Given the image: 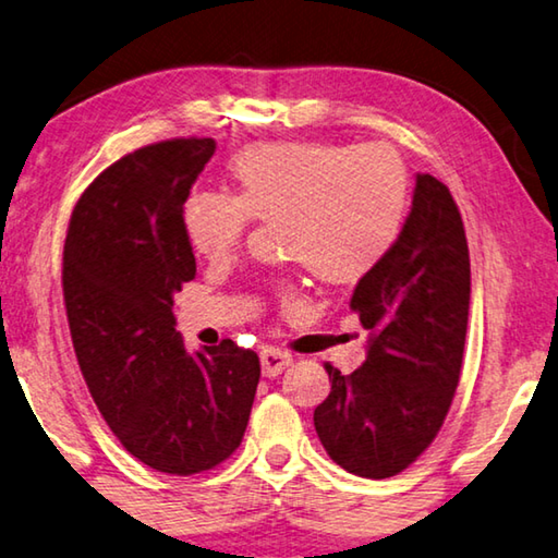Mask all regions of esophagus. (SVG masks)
Wrapping results in <instances>:
<instances>
[{"mask_svg": "<svg viewBox=\"0 0 558 558\" xmlns=\"http://www.w3.org/2000/svg\"><path fill=\"white\" fill-rule=\"evenodd\" d=\"M290 362H293V355L286 350L278 348H265L260 352V367H263V377H278L282 369H286Z\"/></svg>", "mask_w": 558, "mask_h": 558, "instance_id": "obj_1", "label": "esophagus"}]
</instances>
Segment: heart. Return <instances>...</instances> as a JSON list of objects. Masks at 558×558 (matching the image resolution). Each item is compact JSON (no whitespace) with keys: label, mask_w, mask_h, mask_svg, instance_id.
<instances>
[{"label":"heart","mask_w":558,"mask_h":558,"mask_svg":"<svg viewBox=\"0 0 558 558\" xmlns=\"http://www.w3.org/2000/svg\"><path fill=\"white\" fill-rule=\"evenodd\" d=\"M233 193H193L183 226L193 251L210 263H228L251 220L278 223L288 258L317 280L344 286L383 265L402 235L410 179L390 146L265 141L238 154ZM293 300V288L282 286Z\"/></svg>","instance_id":"obj_1"}]
</instances>
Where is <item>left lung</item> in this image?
Segmentation results:
<instances>
[{"label": "left lung", "mask_w": 558, "mask_h": 558, "mask_svg": "<svg viewBox=\"0 0 558 558\" xmlns=\"http://www.w3.org/2000/svg\"><path fill=\"white\" fill-rule=\"evenodd\" d=\"M350 307L369 332L352 375L325 365L330 395L313 422L350 474L385 480L432 445L462 373L470 317V247L452 193L417 173L412 210L383 265L360 278Z\"/></svg>", "instance_id": "8db88e82"}]
</instances>
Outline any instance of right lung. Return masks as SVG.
I'll use <instances>...</instances> for the list:
<instances>
[{"label": "right lung", "mask_w": 558, "mask_h": 558, "mask_svg": "<svg viewBox=\"0 0 558 558\" xmlns=\"http://www.w3.org/2000/svg\"><path fill=\"white\" fill-rule=\"evenodd\" d=\"M214 138H173L106 168L78 198L64 243V303L96 407L156 472L214 470L245 435L260 379L253 350L189 352L173 295L196 278L183 203Z\"/></svg>", "instance_id": "add662e5"}]
</instances>
